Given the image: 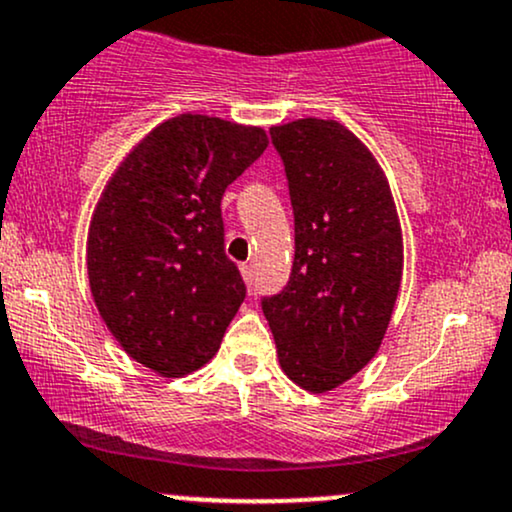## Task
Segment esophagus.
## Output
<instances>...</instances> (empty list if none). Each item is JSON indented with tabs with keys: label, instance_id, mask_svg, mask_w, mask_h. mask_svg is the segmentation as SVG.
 Returning <instances> with one entry per match:
<instances>
[{
	"label": "esophagus",
	"instance_id": "esophagus-1",
	"mask_svg": "<svg viewBox=\"0 0 512 512\" xmlns=\"http://www.w3.org/2000/svg\"><path fill=\"white\" fill-rule=\"evenodd\" d=\"M240 274H243V279L248 281V284H252V264H240Z\"/></svg>",
	"mask_w": 512,
	"mask_h": 512
}]
</instances>
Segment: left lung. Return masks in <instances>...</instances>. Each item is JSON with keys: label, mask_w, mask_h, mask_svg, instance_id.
Returning a JSON list of instances; mask_svg holds the SVG:
<instances>
[{"label": "left lung", "mask_w": 512, "mask_h": 512, "mask_svg": "<svg viewBox=\"0 0 512 512\" xmlns=\"http://www.w3.org/2000/svg\"><path fill=\"white\" fill-rule=\"evenodd\" d=\"M269 134L289 180L296 255L262 313L284 373L327 392L378 354L402 284V228L383 168L354 132L305 117Z\"/></svg>", "instance_id": "8db88e82"}]
</instances>
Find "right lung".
<instances>
[{
	"instance_id": "add662e5",
	"label": "right lung",
	"mask_w": 512,
	"mask_h": 512,
	"mask_svg": "<svg viewBox=\"0 0 512 512\" xmlns=\"http://www.w3.org/2000/svg\"><path fill=\"white\" fill-rule=\"evenodd\" d=\"M264 149L262 127L170 117L98 199L86 245L93 301L122 349L158 375L204 366L243 303V276L223 252L221 199Z\"/></svg>"
}]
</instances>
